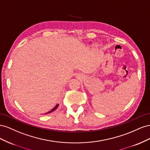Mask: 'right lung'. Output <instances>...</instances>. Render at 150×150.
Instances as JSON below:
<instances>
[{
    "mask_svg": "<svg viewBox=\"0 0 150 150\" xmlns=\"http://www.w3.org/2000/svg\"><path fill=\"white\" fill-rule=\"evenodd\" d=\"M58 106H59V104H57L56 105H55L54 107V108H53L51 110H50L49 112H46V113H45V114H50V113H51V112H53V111H54L55 110H56L58 108Z\"/></svg>",
    "mask_w": 150,
    "mask_h": 150,
    "instance_id": "add662e5",
    "label": "right lung"
}]
</instances>
